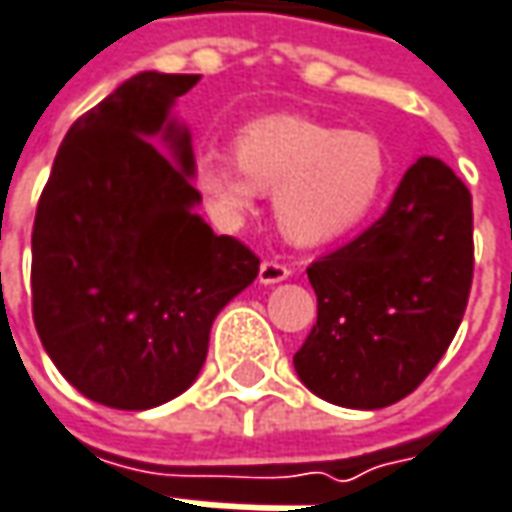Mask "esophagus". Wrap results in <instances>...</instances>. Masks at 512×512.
<instances>
[{
    "instance_id": "obj_1",
    "label": "esophagus",
    "mask_w": 512,
    "mask_h": 512,
    "mask_svg": "<svg viewBox=\"0 0 512 512\" xmlns=\"http://www.w3.org/2000/svg\"><path fill=\"white\" fill-rule=\"evenodd\" d=\"M290 273H293V270H290L285 262H279V259H265L262 267H259V282H262V285H276V282H285Z\"/></svg>"
}]
</instances>
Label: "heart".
Listing matches in <instances>:
<instances>
[{
  "mask_svg": "<svg viewBox=\"0 0 512 512\" xmlns=\"http://www.w3.org/2000/svg\"><path fill=\"white\" fill-rule=\"evenodd\" d=\"M390 153L373 133L339 130L305 116L256 119L236 136V153L207 148L193 185L219 227L253 216L259 193H276V222L299 245H322L356 230L379 207Z\"/></svg>",
  "mask_w": 512,
  "mask_h": 512,
  "instance_id": "b5f03b06",
  "label": "heart"
}]
</instances>
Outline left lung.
Wrapping results in <instances>:
<instances>
[{"label":"left lung","mask_w":512,"mask_h":512,"mask_svg":"<svg viewBox=\"0 0 512 512\" xmlns=\"http://www.w3.org/2000/svg\"><path fill=\"white\" fill-rule=\"evenodd\" d=\"M319 316L293 356L325 402L379 410L410 396L462 325L473 199L433 156L404 173L379 222L307 267Z\"/></svg>","instance_id":"obj_1"}]
</instances>
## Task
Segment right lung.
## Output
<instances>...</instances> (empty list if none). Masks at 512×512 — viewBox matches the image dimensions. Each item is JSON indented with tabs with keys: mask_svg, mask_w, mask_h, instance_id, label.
I'll return each mask as SVG.
<instances>
[{
	"mask_svg": "<svg viewBox=\"0 0 512 512\" xmlns=\"http://www.w3.org/2000/svg\"><path fill=\"white\" fill-rule=\"evenodd\" d=\"M196 82L145 70L82 113L36 207V333L79 393L116 410L185 393L216 313L259 276V256L193 210L190 133L168 113ZM156 132L176 163L149 142Z\"/></svg>",
	"mask_w": 512,
	"mask_h": 512,
	"instance_id": "1",
	"label": "right lung"
}]
</instances>
